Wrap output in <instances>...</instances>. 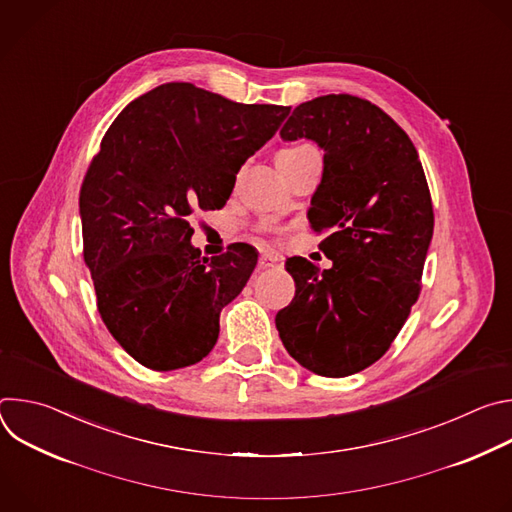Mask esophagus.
Instances as JSON below:
<instances>
[{
  "instance_id": "34e87169",
  "label": "esophagus",
  "mask_w": 512,
  "mask_h": 512,
  "mask_svg": "<svg viewBox=\"0 0 512 512\" xmlns=\"http://www.w3.org/2000/svg\"><path fill=\"white\" fill-rule=\"evenodd\" d=\"M281 265H283L281 257H277L273 253H261L259 255V267H263V269H267V267H281Z\"/></svg>"
}]
</instances>
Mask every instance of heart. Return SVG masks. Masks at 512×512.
<instances>
[{
    "label": "heart",
    "mask_w": 512,
    "mask_h": 512,
    "mask_svg": "<svg viewBox=\"0 0 512 512\" xmlns=\"http://www.w3.org/2000/svg\"><path fill=\"white\" fill-rule=\"evenodd\" d=\"M310 152H314L312 145H294V148L279 150L277 156H275V162H277V166H285V164H291V162L300 160L302 156H306Z\"/></svg>",
    "instance_id": "obj_1"
}]
</instances>
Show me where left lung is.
I'll use <instances>...</instances> for the list:
<instances>
[{
	"instance_id": "1",
	"label": "left lung",
	"mask_w": 512,
	"mask_h": 512,
	"mask_svg": "<svg viewBox=\"0 0 512 512\" xmlns=\"http://www.w3.org/2000/svg\"><path fill=\"white\" fill-rule=\"evenodd\" d=\"M279 133L285 141L314 139L324 150L308 218L324 235L320 251L332 267L285 261L296 296L275 326L302 367L348 377L389 350L419 298L433 235L429 186L409 135L367 99H312Z\"/></svg>"
}]
</instances>
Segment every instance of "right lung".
Here are the masks:
<instances>
[{"instance_id":"obj_1","label":"right lung","mask_w":512,"mask_h":512,"mask_svg":"<svg viewBox=\"0 0 512 512\" xmlns=\"http://www.w3.org/2000/svg\"><path fill=\"white\" fill-rule=\"evenodd\" d=\"M287 113L166 83L131 101L101 139L79 196L83 255L107 330L143 367H190L216 344L218 316L257 253L233 243L200 257L190 214L227 204L237 172Z\"/></svg>"}]
</instances>
